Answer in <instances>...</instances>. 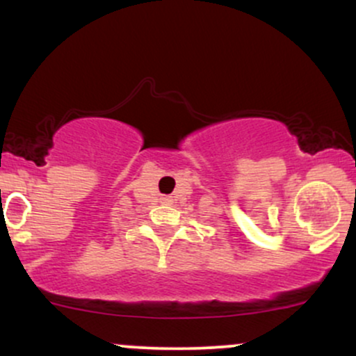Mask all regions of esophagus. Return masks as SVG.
Wrapping results in <instances>:
<instances>
[{"mask_svg": "<svg viewBox=\"0 0 356 356\" xmlns=\"http://www.w3.org/2000/svg\"><path fill=\"white\" fill-rule=\"evenodd\" d=\"M162 202H170L169 197H162Z\"/></svg>", "mask_w": 356, "mask_h": 356, "instance_id": "esophagus-1", "label": "esophagus"}]
</instances>
